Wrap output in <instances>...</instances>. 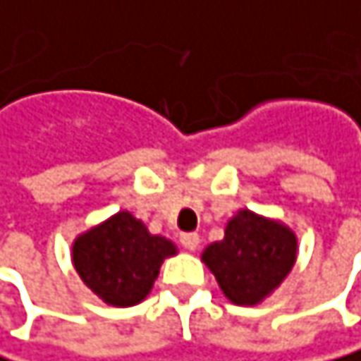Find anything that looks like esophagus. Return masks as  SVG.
<instances>
[{"instance_id": "1", "label": "esophagus", "mask_w": 361, "mask_h": 361, "mask_svg": "<svg viewBox=\"0 0 361 361\" xmlns=\"http://www.w3.org/2000/svg\"><path fill=\"white\" fill-rule=\"evenodd\" d=\"M179 241H182V245L190 252L199 250V245H201V237L197 233H184L182 237H179Z\"/></svg>"}]
</instances>
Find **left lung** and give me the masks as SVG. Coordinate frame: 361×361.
Segmentation results:
<instances>
[{
    "instance_id": "left-lung-1",
    "label": "left lung",
    "mask_w": 361,
    "mask_h": 361,
    "mask_svg": "<svg viewBox=\"0 0 361 361\" xmlns=\"http://www.w3.org/2000/svg\"><path fill=\"white\" fill-rule=\"evenodd\" d=\"M296 252L298 239L286 224L241 209L224 239L207 245L203 262L233 305H258L290 275Z\"/></svg>"
}]
</instances>
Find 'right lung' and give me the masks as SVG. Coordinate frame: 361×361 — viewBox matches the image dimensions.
I'll use <instances>...</instances> for the list:
<instances>
[{
    "mask_svg": "<svg viewBox=\"0 0 361 361\" xmlns=\"http://www.w3.org/2000/svg\"><path fill=\"white\" fill-rule=\"evenodd\" d=\"M177 247L149 235L128 212H118L73 241V267L80 279L111 307L139 305L152 290L164 258Z\"/></svg>",
    "mask_w": 361,
    "mask_h": 361,
    "instance_id": "add662e5",
    "label": "right lung"
}]
</instances>
